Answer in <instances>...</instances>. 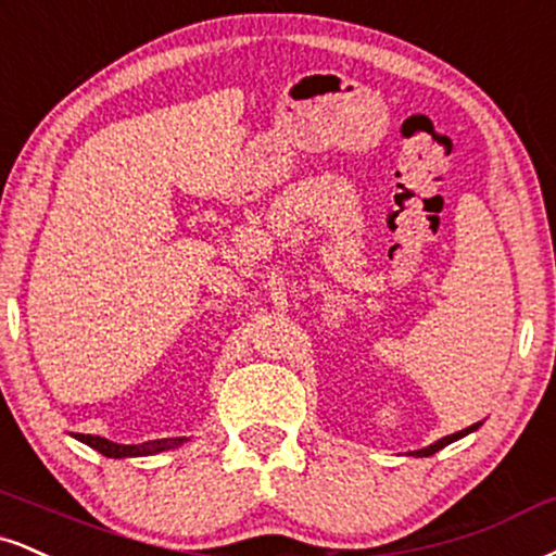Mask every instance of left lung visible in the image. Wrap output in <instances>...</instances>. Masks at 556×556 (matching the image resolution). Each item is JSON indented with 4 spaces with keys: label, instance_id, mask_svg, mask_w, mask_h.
<instances>
[{
    "label": "left lung",
    "instance_id": "8db88e82",
    "mask_svg": "<svg viewBox=\"0 0 556 556\" xmlns=\"http://www.w3.org/2000/svg\"><path fill=\"white\" fill-rule=\"evenodd\" d=\"M481 422H477V425H471V427H466V430H460V432H453V434H447V438H443V440H438V443H432V445H427V447H422V451H414V456H432V453H438L440 447H445V445H451V443H456L458 438H464V434H469V432H473L477 430Z\"/></svg>",
    "mask_w": 556,
    "mask_h": 556
}]
</instances>
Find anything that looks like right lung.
I'll list each match as a JSON object with an SVG mask.
<instances>
[{"label": "right lung", "instance_id": "obj_1", "mask_svg": "<svg viewBox=\"0 0 556 556\" xmlns=\"http://www.w3.org/2000/svg\"><path fill=\"white\" fill-rule=\"evenodd\" d=\"M77 440H83L85 445L96 447L98 453L109 458H134V456H152V453L168 451L173 445H180L186 438H173V440H155V443H142V445H118L111 440L98 438V434H75Z\"/></svg>", "mask_w": 556, "mask_h": 556}]
</instances>
